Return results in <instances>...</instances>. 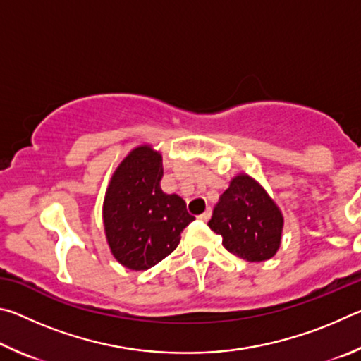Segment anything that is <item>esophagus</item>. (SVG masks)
Instances as JSON below:
<instances>
[{
	"label": "esophagus",
	"mask_w": 361,
	"mask_h": 361,
	"mask_svg": "<svg viewBox=\"0 0 361 361\" xmlns=\"http://www.w3.org/2000/svg\"><path fill=\"white\" fill-rule=\"evenodd\" d=\"M210 216H212V210L210 209H207L204 213H202V215H200L199 216V219H200V221H209V219H210Z\"/></svg>",
	"instance_id": "obj_1"
}]
</instances>
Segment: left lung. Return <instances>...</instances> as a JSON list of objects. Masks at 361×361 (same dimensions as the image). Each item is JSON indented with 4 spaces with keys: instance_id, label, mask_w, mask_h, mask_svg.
I'll list each match as a JSON object with an SVG mask.
<instances>
[{
    "instance_id": "8db88e82",
    "label": "left lung",
    "mask_w": 361,
    "mask_h": 361,
    "mask_svg": "<svg viewBox=\"0 0 361 361\" xmlns=\"http://www.w3.org/2000/svg\"><path fill=\"white\" fill-rule=\"evenodd\" d=\"M229 253L250 262L271 259L282 240L283 216L258 181L240 173L231 180L209 221Z\"/></svg>"
}]
</instances>
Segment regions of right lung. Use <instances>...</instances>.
Instances as JSON below:
<instances>
[{
  "instance_id": "add662e5",
  "label": "right lung",
  "mask_w": 361,
  "mask_h": 361,
  "mask_svg": "<svg viewBox=\"0 0 361 361\" xmlns=\"http://www.w3.org/2000/svg\"><path fill=\"white\" fill-rule=\"evenodd\" d=\"M162 156L142 145L132 149L111 176L103 202L109 250L122 266L146 271L178 247L194 221L180 195L161 189Z\"/></svg>"
}]
</instances>
